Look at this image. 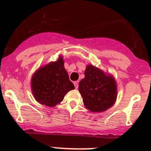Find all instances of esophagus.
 <instances>
[{"label": "esophagus", "mask_w": 151, "mask_h": 151, "mask_svg": "<svg viewBox=\"0 0 151 151\" xmlns=\"http://www.w3.org/2000/svg\"><path fill=\"white\" fill-rule=\"evenodd\" d=\"M73 84H74V87H75L76 89L78 88V81H74L73 82Z\"/></svg>", "instance_id": "1"}]
</instances>
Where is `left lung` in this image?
I'll use <instances>...</instances> for the list:
<instances>
[{"mask_svg": "<svg viewBox=\"0 0 151 151\" xmlns=\"http://www.w3.org/2000/svg\"><path fill=\"white\" fill-rule=\"evenodd\" d=\"M84 75L79 83L84 106L91 112H103L112 107L117 96L114 77L93 65L87 66Z\"/></svg>", "mask_w": 151, "mask_h": 151, "instance_id": "1", "label": "left lung"}]
</instances>
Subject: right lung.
<instances>
[{
  "label": "right lung",
  "instance_id": "right-lung-1",
  "mask_svg": "<svg viewBox=\"0 0 151 151\" xmlns=\"http://www.w3.org/2000/svg\"><path fill=\"white\" fill-rule=\"evenodd\" d=\"M63 58L39 68L31 79L35 100L41 104L54 107L60 104L68 91L74 89L64 68Z\"/></svg>",
  "mask_w": 151,
  "mask_h": 151
}]
</instances>
